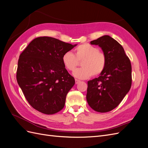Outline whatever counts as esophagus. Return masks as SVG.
Masks as SVG:
<instances>
[{
	"mask_svg": "<svg viewBox=\"0 0 148 148\" xmlns=\"http://www.w3.org/2000/svg\"><path fill=\"white\" fill-rule=\"evenodd\" d=\"M75 84H77L80 82V80H79L78 79H75Z\"/></svg>",
	"mask_w": 148,
	"mask_h": 148,
	"instance_id": "obj_1",
	"label": "esophagus"
}]
</instances>
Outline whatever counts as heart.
<instances>
[{
    "label": "heart",
    "mask_w": 148,
    "mask_h": 148,
    "mask_svg": "<svg viewBox=\"0 0 148 148\" xmlns=\"http://www.w3.org/2000/svg\"><path fill=\"white\" fill-rule=\"evenodd\" d=\"M81 68L76 69L73 75L80 79H85L101 74L105 69L106 57L99 49L89 44H83L74 50V55L67 51L62 56V62L64 68L69 71H73L81 61Z\"/></svg>",
    "instance_id": "1"
}]
</instances>
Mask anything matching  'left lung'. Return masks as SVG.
Returning a JSON list of instances; mask_svg holds the SVG:
<instances>
[{"mask_svg": "<svg viewBox=\"0 0 148 148\" xmlns=\"http://www.w3.org/2000/svg\"><path fill=\"white\" fill-rule=\"evenodd\" d=\"M101 47L106 64L98 77L88 81L87 101L93 110L107 112L116 108L132 85V65L122 46L109 36L90 42Z\"/></svg>", "mask_w": 148, "mask_h": 148, "instance_id": "1", "label": "left lung"}]
</instances>
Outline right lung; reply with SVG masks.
<instances>
[{"label": "right lung", "mask_w": 148, "mask_h": 148, "mask_svg": "<svg viewBox=\"0 0 148 148\" xmlns=\"http://www.w3.org/2000/svg\"><path fill=\"white\" fill-rule=\"evenodd\" d=\"M76 45L53 37H39L20 54L17 82L27 102L37 111L53 114L64 108L75 80L64 68L62 56Z\"/></svg>", "instance_id": "right-lung-1"}]
</instances>
